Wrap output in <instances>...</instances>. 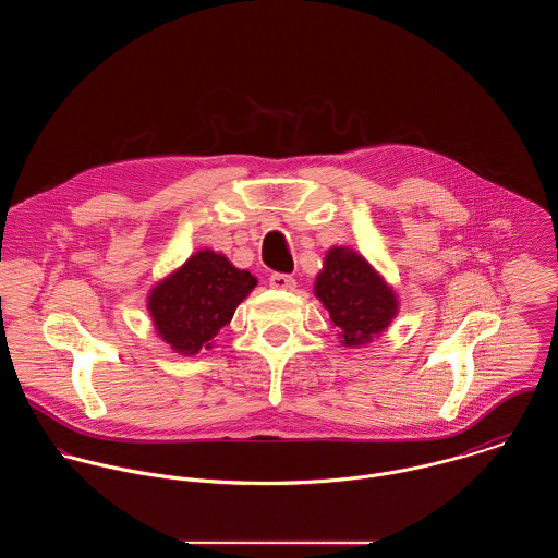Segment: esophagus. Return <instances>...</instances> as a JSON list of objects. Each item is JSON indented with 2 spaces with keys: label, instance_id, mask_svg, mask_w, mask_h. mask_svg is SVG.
Returning a JSON list of instances; mask_svg holds the SVG:
<instances>
[{
  "label": "esophagus",
  "instance_id": "esophagus-1",
  "mask_svg": "<svg viewBox=\"0 0 558 558\" xmlns=\"http://www.w3.org/2000/svg\"><path fill=\"white\" fill-rule=\"evenodd\" d=\"M268 281H270V288H275V290H294L296 288V279L290 275H283V272H272Z\"/></svg>",
  "mask_w": 558,
  "mask_h": 558
}]
</instances>
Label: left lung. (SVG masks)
I'll return each instance as SVG.
<instances>
[{"label":"left lung","mask_w":558,"mask_h":558,"mask_svg":"<svg viewBox=\"0 0 558 558\" xmlns=\"http://www.w3.org/2000/svg\"><path fill=\"white\" fill-rule=\"evenodd\" d=\"M314 292L348 348L369 343L398 316L393 288L348 246H332L326 253Z\"/></svg>","instance_id":"8db88e82"}]
</instances>
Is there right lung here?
I'll list each match as a JSON object with an SVG mask.
<instances>
[{
  "label": "right lung",
  "instance_id": "add662e5",
  "mask_svg": "<svg viewBox=\"0 0 558 558\" xmlns=\"http://www.w3.org/2000/svg\"><path fill=\"white\" fill-rule=\"evenodd\" d=\"M255 286L257 279L248 270L204 248L153 288L148 312L162 341L178 354L193 356L213 348L217 332L232 322Z\"/></svg>",
  "mask_w": 558,
  "mask_h": 558
}]
</instances>
